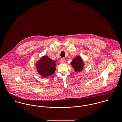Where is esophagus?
Returning a JSON list of instances; mask_svg holds the SVG:
<instances>
[{
  "mask_svg": "<svg viewBox=\"0 0 122 122\" xmlns=\"http://www.w3.org/2000/svg\"><path fill=\"white\" fill-rule=\"evenodd\" d=\"M65 62H66V61H65V60L64 59H61L60 61V62L61 63H65Z\"/></svg>",
  "mask_w": 122,
  "mask_h": 122,
  "instance_id": "34e87169",
  "label": "esophagus"
}]
</instances>
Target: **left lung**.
<instances>
[{"label":"left lung","mask_w":122,"mask_h":122,"mask_svg":"<svg viewBox=\"0 0 122 122\" xmlns=\"http://www.w3.org/2000/svg\"><path fill=\"white\" fill-rule=\"evenodd\" d=\"M71 65L75 69V71H81L84 68L83 60L79 56H77L73 59L71 62Z\"/></svg>","instance_id":"1"}]
</instances>
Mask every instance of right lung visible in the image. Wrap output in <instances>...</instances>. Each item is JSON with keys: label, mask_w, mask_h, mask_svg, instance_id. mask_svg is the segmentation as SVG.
<instances>
[{"label": "right lung", "mask_w": 122, "mask_h": 122, "mask_svg": "<svg viewBox=\"0 0 122 122\" xmlns=\"http://www.w3.org/2000/svg\"><path fill=\"white\" fill-rule=\"evenodd\" d=\"M56 61H53L48 56H43L36 63L37 72L43 76H51L55 72Z\"/></svg>", "instance_id": "1"}]
</instances>
